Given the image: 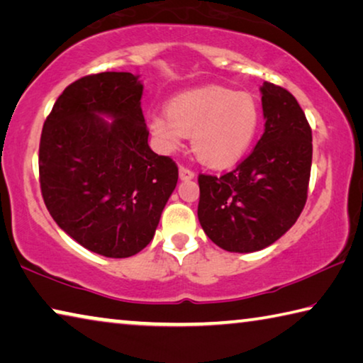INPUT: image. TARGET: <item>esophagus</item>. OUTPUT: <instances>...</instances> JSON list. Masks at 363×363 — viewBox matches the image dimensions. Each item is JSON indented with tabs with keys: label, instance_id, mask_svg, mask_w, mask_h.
Listing matches in <instances>:
<instances>
[{
	"label": "esophagus",
	"instance_id": "34e87169",
	"mask_svg": "<svg viewBox=\"0 0 363 363\" xmlns=\"http://www.w3.org/2000/svg\"><path fill=\"white\" fill-rule=\"evenodd\" d=\"M178 174H180V178L183 182L193 180V178H194V172L186 169V167H183V165H180V169H178Z\"/></svg>",
	"mask_w": 363,
	"mask_h": 363
}]
</instances>
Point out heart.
<instances>
[{
  "instance_id": "1",
  "label": "heart",
  "mask_w": 363,
  "mask_h": 363,
  "mask_svg": "<svg viewBox=\"0 0 363 363\" xmlns=\"http://www.w3.org/2000/svg\"><path fill=\"white\" fill-rule=\"evenodd\" d=\"M260 109L252 94L223 86L180 93L167 114H152L147 125L164 151L191 136L196 156L213 169H225L245 156L257 135Z\"/></svg>"
}]
</instances>
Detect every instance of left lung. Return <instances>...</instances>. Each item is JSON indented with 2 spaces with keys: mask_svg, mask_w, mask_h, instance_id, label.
Listing matches in <instances>:
<instances>
[{
  "mask_svg": "<svg viewBox=\"0 0 363 363\" xmlns=\"http://www.w3.org/2000/svg\"><path fill=\"white\" fill-rule=\"evenodd\" d=\"M264 135L254 151L222 177L203 175L198 218L204 233L230 252H255L293 227L307 201L312 130L288 90L264 82Z\"/></svg>",
  "mask_w": 363,
  "mask_h": 363,
  "instance_id": "1",
  "label": "left lung"
}]
</instances>
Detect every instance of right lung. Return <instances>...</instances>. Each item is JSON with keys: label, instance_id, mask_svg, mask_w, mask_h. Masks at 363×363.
<instances>
[{"label": "right lung", "instance_id": "right-lung-1", "mask_svg": "<svg viewBox=\"0 0 363 363\" xmlns=\"http://www.w3.org/2000/svg\"><path fill=\"white\" fill-rule=\"evenodd\" d=\"M141 94L130 72L82 77L57 98L41 132L46 209L59 228L104 257H130L150 245L177 186V164L147 145Z\"/></svg>", "mask_w": 363, "mask_h": 363}]
</instances>
